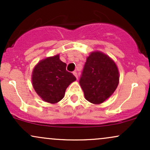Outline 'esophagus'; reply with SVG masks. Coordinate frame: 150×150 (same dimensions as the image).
<instances>
[{
  "label": "esophagus",
  "mask_w": 150,
  "mask_h": 150,
  "mask_svg": "<svg viewBox=\"0 0 150 150\" xmlns=\"http://www.w3.org/2000/svg\"><path fill=\"white\" fill-rule=\"evenodd\" d=\"M73 75H75V77H76L77 79L78 78V75H77V72H76V71H74V72H73Z\"/></svg>",
  "instance_id": "34e87169"
}]
</instances>
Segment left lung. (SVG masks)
I'll return each mask as SVG.
<instances>
[{"mask_svg":"<svg viewBox=\"0 0 150 150\" xmlns=\"http://www.w3.org/2000/svg\"><path fill=\"white\" fill-rule=\"evenodd\" d=\"M119 82L116 63L104 53L93 52L87 57L80 78L85 99L101 104L114 92Z\"/></svg>","mask_w":150,"mask_h":150,"instance_id":"left-lung-1","label":"left lung"}]
</instances>
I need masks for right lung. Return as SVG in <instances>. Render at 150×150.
Returning <instances> with one entry per match:
<instances>
[{"label": "right lung", "instance_id": "add662e5", "mask_svg": "<svg viewBox=\"0 0 150 150\" xmlns=\"http://www.w3.org/2000/svg\"><path fill=\"white\" fill-rule=\"evenodd\" d=\"M76 80L73 73L66 70V63L59 59V55L41 61L32 73V85L44 101L55 104L61 101L71 82Z\"/></svg>", "mask_w": 150, "mask_h": 150}]
</instances>
